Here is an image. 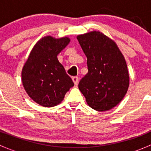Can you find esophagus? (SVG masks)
I'll use <instances>...</instances> for the list:
<instances>
[{
	"instance_id": "1",
	"label": "esophagus",
	"mask_w": 151,
	"mask_h": 151,
	"mask_svg": "<svg viewBox=\"0 0 151 151\" xmlns=\"http://www.w3.org/2000/svg\"><path fill=\"white\" fill-rule=\"evenodd\" d=\"M72 80H73V82H74V85H77V84H78V83H79L78 77H72Z\"/></svg>"
}]
</instances>
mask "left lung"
Wrapping results in <instances>:
<instances>
[{
    "instance_id": "1",
    "label": "left lung",
    "mask_w": 151,
    "mask_h": 151,
    "mask_svg": "<svg viewBox=\"0 0 151 151\" xmlns=\"http://www.w3.org/2000/svg\"><path fill=\"white\" fill-rule=\"evenodd\" d=\"M77 40L87 57L88 69L79 89L91 108L109 110L123 99L129 88L124 57L116 44L100 32L80 35Z\"/></svg>"
}]
</instances>
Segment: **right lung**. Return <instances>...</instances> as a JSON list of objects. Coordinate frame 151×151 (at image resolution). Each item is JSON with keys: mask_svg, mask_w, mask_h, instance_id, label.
<instances>
[{"mask_svg": "<svg viewBox=\"0 0 151 151\" xmlns=\"http://www.w3.org/2000/svg\"><path fill=\"white\" fill-rule=\"evenodd\" d=\"M67 37L45 36L36 44L22 71V81L29 96L37 104L51 107L60 104L74 86L57 55L69 43Z\"/></svg>", "mask_w": 151, "mask_h": 151, "instance_id": "obj_1", "label": "right lung"}]
</instances>
